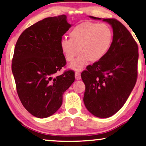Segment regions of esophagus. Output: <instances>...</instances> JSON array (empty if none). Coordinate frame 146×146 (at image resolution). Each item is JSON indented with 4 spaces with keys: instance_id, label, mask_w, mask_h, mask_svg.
<instances>
[{
    "instance_id": "obj_1",
    "label": "esophagus",
    "mask_w": 146,
    "mask_h": 146,
    "mask_svg": "<svg viewBox=\"0 0 146 146\" xmlns=\"http://www.w3.org/2000/svg\"><path fill=\"white\" fill-rule=\"evenodd\" d=\"M75 78H76V80H80L81 79L80 73L78 72H76L75 73Z\"/></svg>"
}]
</instances>
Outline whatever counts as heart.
Returning <instances> with one entry per match:
<instances>
[{"instance_id":"obj_1","label":"heart","mask_w":146,"mask_h":146,"mask_svg":"<svg viewBox=\"0 0 146 146\" xmlns=\"http://www.w3.org/2000/svg\"><path fill=\"white\" fill-rule=\"evenodd\" d=\"M70 38L64 37L60 40V48L66 60L72 62L78 52L80 54L69 68L81 71L89 62H97L106 56L113 42V31L108 25L84 22L73 28Z\"/></svg>"}]
</instances>
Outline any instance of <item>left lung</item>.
Returning a JSON list of instances; mask_svg holds the SVG:
<instances>
[{
    "instance_id": "1",
    "label": "left lung",
    "mask_w": 146,
    "mask_h": 146,
    "mask_svg": "<svg viewBox=\"0 0 146 146\" xmlns=\"http://www.w3.org/2000/svg\"><path fill=\"white\" fill-rule=\"evenodd\" d=\"M102 21L113 29L111 46L100 61L88 66L81 77L86 86V108L95 116L106 118L122 108L134 88L139 55L137 43L120 22L113 19Z\"/></svg>"
}]
</instances>
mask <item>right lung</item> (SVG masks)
Segmentation results:
<instances>
[{
    "mask_svg": "<svg viewBox=\"0 0 146 146\" xmlns=\"http://www.w3.org/2000/svg\"><path fill=\"white\" fill-rule=\"evenodd\" d=\"M71 27L64 15L46 18L26 29L16 44L12 72L17 93L23 106L36 117L54 114L75 80L72 70L56 76L66 63L60 40Z\"/></svg>",
    "mask_w": 146,
    "mask_h": 146,
    "instance_id": "right-lung-1",
    "label": "right lung"
}]
</instances>
